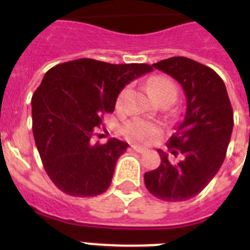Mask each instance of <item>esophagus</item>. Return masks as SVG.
<instances>
[{"label":"esophagus","instance_id":"esophagus-1","mask_svg":"<svg viewBox=\"0 0 250 250\" xmlns=\"http://www.w3.org/2000/svg\"><path fill=\"white\" fill-rule=\"evenodd\" d=\"M132 149L137 153L148 152V148H145V146H141V145H132Z\"/></svg>","mask_w":250,"mask_h":250}]
</instances>
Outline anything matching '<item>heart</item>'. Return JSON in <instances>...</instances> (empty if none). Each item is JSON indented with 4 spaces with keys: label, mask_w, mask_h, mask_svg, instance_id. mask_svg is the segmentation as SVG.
<instances>
[{
    "label": "heart",
    "mask_w": 250,
    "mask_h": 250,
    "mask_svg": "<svg viewBox=\"0 0 250 250\" xmlns=\"http://www.w3.org/2000/svg\"><path fill=\"white\" fill-rule=\"evenodd\" d=\"M149 86L152 88V90L161 102L166 101V100L175 101L176 97H178V88H176L175 83L168 78H165V76H157V78L152 79L150 83H149ZM129 89H131L129 85L125 86L118 94L115 104H117V107L119 110L125 107ZM123 133L129 139H133V140H149V139H152V137L160 133V125L153 123V122L136 118V119H132V121L125 123V127H123Z\"/></svg>",
    "instance_id": "b5f03b06"
}]
</instances>
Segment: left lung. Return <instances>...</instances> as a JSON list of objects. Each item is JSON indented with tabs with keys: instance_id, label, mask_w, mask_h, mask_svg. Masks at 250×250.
Instances as JSON below:
<instances>
[{
	"instance_id": "8db88e82",
	"label": "left lung",
	"mask_w": 250,
	"mask_h": 250,
	"mask_svg": "<svg viewBox=\"0 0 250 250\" xmlns=\"http://www.w3.org/2000/svg\"><path fill=\"white\" fill-rule=\"evenodd\" d=\"M153 67L180 83L187 111L167 143L171 153L182 160L172 164L166 153L158 150L161 165L145 172V187L164 201H187L209 184L225 161L233 128L232 106L221 76L205 64L172 57Z\"/></svg>"
}]
</instances>
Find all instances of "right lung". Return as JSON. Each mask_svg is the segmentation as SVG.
Masks as SVG:
<instances>
[{
	"instance_id": "obj_1",
	"label": "right lung",
	"mask_w": 250,
	"mask_h": 250,
	"mask_svg": "<svg viewBox=\"0 0 250 250\" xmlns=\"http://www.w3.org/2000/svg\"><path fill=\"white\" fill-rule=\"evenodd\" d=\"M152 70L146 63L80 58L45 74L32 96V131L42 166L58 189L93 197L109 188L128 144L118 139L93 144L92 137L125 84Z\"/></svg>"
}]
</instances>
